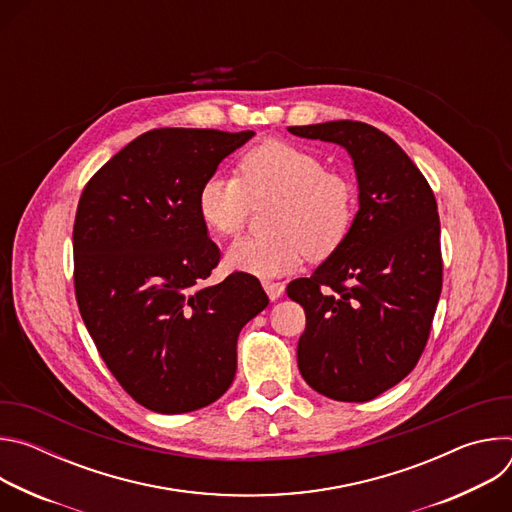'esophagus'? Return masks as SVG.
Listing matches in <instances>:
<instances>
[{
  "mask_svg": "<svg viewBox=\"0 0 512 512\" xmlns=\"http://www.w3.org/2000/svg\"><path fill=\"white\" fill-rule=\"evenodd\" d=\"M263 289L267 291L269 300H271V302H275L277 298H281V296H283L285 285H283V283H279V281H263Z\"/></svg>",
  "mask_w": 512,
  "mask_h": 512,
  "instance_id": "34e87169",
  "label": "esophagus"
}]
</instances>
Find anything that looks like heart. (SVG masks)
<instances>
[{
	"label": "heart",
	"mask_w": 512,
	"mask_h": 512,
	"mask_svg": "<svg viewBox=\"0 0 512 512\" xmlns=\"http://www.w3.org/2000/svg\"><path fill=\"white\" fill-rule=\"evenodd\" d=\"M277 198L267 237H243L225 263L233 271L277 277L304 257L326 259L346 239L356 208L352 182L326 170L320 156L302 145L267 139L239 160V178L212 174L198 190V214L218 237H233L247 221L251 200Z\"/></svg>",
	"instance_id": "1"
}]
</instances>
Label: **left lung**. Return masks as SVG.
Returning <instances> with one entry per match:
<instances>
[{
    "instance_id": "1",
    "label": "left lung",
    "mask_w": 512,
    "mask_h": 512,
    "mask_svg": "<svg viewBox=\"0 0 512 512\" xmlns=\"http://www.w3.org/2000/svg\"><path fill=\"white\" fill-rule=\"evenodd\" d=\"M287 129L344 148L358 184V210L342 245L310 277L287 285L306 312L298 367L320 395L371 401L413 371L431 330L442 294L435 196L409 156L373 125Z\"/></svg>"
}]
</instances>
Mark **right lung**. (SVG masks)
<instances>
[{"label":"right lung","mask_w":512,"mask_h":512,"mask_svg":"<svg viewBox=\"0 0 512 512\" xmlns=\"http://www.w3.org/2000/svg\"><path fill=\"white\" fill-rule=\"evenodd\" d=\"M253 135L152 129L117 152L79 200L81 316L119 385L156 413L196 411L225 395L239 332L269 304L249 273L202 285L221 251L198 214L200 184Z\"/></svg>","instance_id":"1"}]
</instances>
